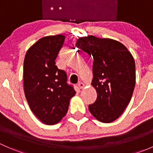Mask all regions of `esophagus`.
I'll return each mask as SVG.
<instances>
[{
    "instance_id": "34e87169",
    "label": "esophagus",
    "mask_w": 153,
    "mask_h": 153,
    "mask_svg": "<svg viewBox=\"0 0 153 153\" xmlns=\"http://www.w3.org/2000/svg\"><path fill=\"white\" fill-rule=\"evenodd\" d=\"M78 87L80 88V89H83V88L84 87V86H85V85H84V84L83 82H79L78 84Z\"/></svg>"
}]
</instances>
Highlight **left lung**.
Returning a JSON list of instances; mask_svg holds the SVG:
<instances>
[{"label":"left lung","instance_id":"left-lung-1","mask_svg":"<svg viewBox=\"0 0 153 153\" xmlns=\"http://www.w3.org/2000/svg\"><path fill=\"white\" fill-rule=\"evenodd\" d=\"M76 47L93 58L92 85L97 92L89 109L98 121L111 123L130 101L135 84V64L124 44L92 35L78 39Z\"/></svg>","mask_w":153,"mask_h":153}]
</instances>
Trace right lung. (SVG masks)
<instances>
[{
    "label": "right lung",
    "mask_w": 153,
    "mask_h": 153,
    "mask_svg": "<svg viewBox=\"0 0 153 153\" xmlns=\"http://www.w3.org/2000/svg\"><path fill=\"white\" fill-rule=\"evenodd\" d=\"M64 39L62 35L41 38L27 50L24 61L26 98L35 116L47 125L56 124L65 116L76 92L67 84L65 71L55 65Z\"/></svg>",
    "instance_id": "obj_1"
}]
</instances>
